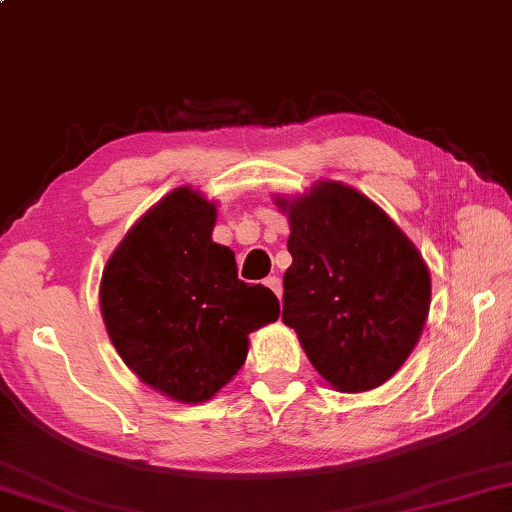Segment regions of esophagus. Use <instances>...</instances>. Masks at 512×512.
Wrapping results in <instances>:
<instances>
[{"instance_id":"esophagus-1","label":"esophagus","mask_w":512,"mask_h":512,"mask_svg":"<svg viewBox=\"0 0 512 512\" xmlns=\"http://www.w3.org/2000/svg\"><path fill=\"white\" fill-rule=\"evenodd\" d=\"M264 285H267V288H271L276 292V297L281 299V295H283V285H281V278L278 276H269L267 281H264Z\"/></svg>"}]
</instances>
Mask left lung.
I'll return each mask as SVG.
<instances>
[{"label": "left lung", "mask_w": 512, "mask_h": 512, "mask_svg": "<svg viewBox=\"0 0 512 512\" xmlns=\"http://www.w3.org/2000/svg\"><path fill=\"white\" fill-rule=\"evenodd\" d=\"M276 203L290 220L283 323L337 391L381 386L424 330L431 306L424 260L384 210L339 182Z\"/></svg>", "instance_id": "left-lung-1"}]
</instances>
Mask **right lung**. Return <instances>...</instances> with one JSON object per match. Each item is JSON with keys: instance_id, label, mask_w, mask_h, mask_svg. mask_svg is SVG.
<instances>
[{"instance_id": "obj_1", "label": "right lung", "mask_w": 512, "mask_h": 512, "mask_svg": "<svg viewBox=\"0 0 512 512\" xmlns=\"http://www.w3.org/2000/svg\"><path fill=\"white\" fill-rule=\"evenodd\" d=\"M217 210L189 187L149 210L107 262L100 309L124 363L180 403L213 398L248 356V335L278 318L264 285L238 278L213 243Z\"/></svg>"}]
</instances>
